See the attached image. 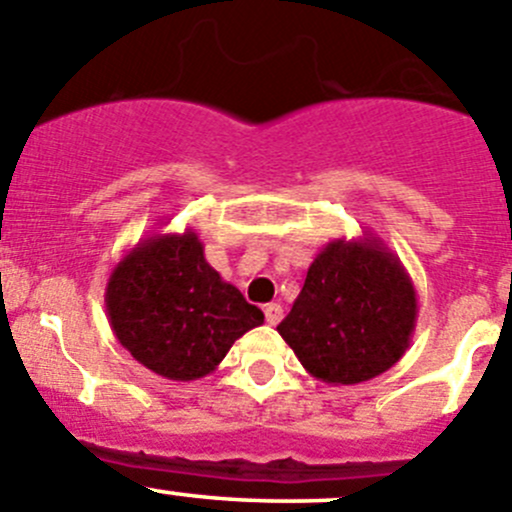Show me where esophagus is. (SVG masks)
Instances as JSON below:
<instances>
[{
    "mask_svg": "<svg viewBox=\"0 0 512 512\" xmlns=\"http://www.w3.org/2000/svg\"><path fill=\"white\" fill-rule=\"evenodd\" d=\"M265 319H267V324H272V327H275V324H280L282 322V307L280 304H267L265 307Z\"/></svg>",
    "mask_w": 512,
    "mask_h": 512,
    "instance_id": "34e87169",
    "label": "esophagus"
}]
</instances>
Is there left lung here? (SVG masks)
<instances>
[{
    "instance_id": "left-lung-1",
    "label": "left lung",
    "mask_w": 512,
    "mask_h": 512,
    "mask_svg": "<svg viewBox=\"0 0 512 512\" xmlns=\"http://www.w3.org/2000/svg\"><path fill=\"white\" fill-rule=\"evenodd\" d=\"M418 299L381 237L332 240L309 265L277 332L314 379L349 386L384 374L409 349Z\"/></svg>"
}]
</instances>
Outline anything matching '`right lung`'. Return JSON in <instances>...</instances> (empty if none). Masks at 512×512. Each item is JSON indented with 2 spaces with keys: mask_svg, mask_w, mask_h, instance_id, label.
<instances>
[{
  "mask_svg": "<svg viewBox=\"0 0 512 512\" xmlns=\"http://www.w3.org/2000/svg\"><path fill=\"white\" fill-rule=\"evenodd\" d=\"M113 334L138 364L170 381L213 374L232 344L265 322L208 265L198 232L143 237L106 282Z\"/></svg>",
  "mask_w": 512,
  "mask_h": 512,
  "instance_id": "1",
  "label": "right lung"
}]
</instances>
